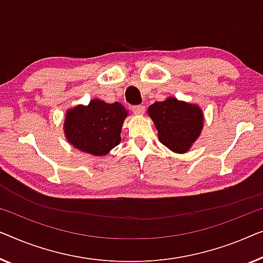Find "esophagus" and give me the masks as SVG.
Segmentation results:
<instances>
[{"label":"esophagus","mask_w":263,"mask_h":263,"mask_svg":"<svg viewBox=\"0 0 263 263\" xmlns=\"http://www.w3.org/2000/svg\"><path fill=\"white\" fill-rule=\"evenodd\" d=\"M132 112L135 114H143L145 112V106L143 105H137V106H132Z\"/></svg>","instance_id":"obj_1"}]
</instances>
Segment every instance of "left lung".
<instances>
[{
  "label": "left lung",
  "mask_w": 263,
  "mask_h": 263,
  "mask_svg": "<svg viewBox=\"0 0 263 263\" xmlns=\"http://www.w3.org/2000/svg\"><path fill=\"white\" fill-rule=\"evenodd\" d=\"M158 131L160 142L175 153H186L200 135L202 112L198 106L169 98L147 109Z\"/></svg>",
  "instance_id": "1"
}]
</instances>
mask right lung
I'll return each mask as SVG.
<instances>
[{
    "label": "right lung",
    "mask_w": 263,
    "mask_h": 263,
    "mask_svg": "<svg viewBox=\"0 0 263 263\" xmlns=\"http://www.w3.org/2000/svg\"><path fill=\"white\" fill-rule=\"evenodd\" d=\"M126 116V108L119 102L93 100L88 106H77L66 113V139L84 153L103 156L120 143L121 126Z\"/></svg>",
    "instance_id": "add662e5"
}]
</instances>
